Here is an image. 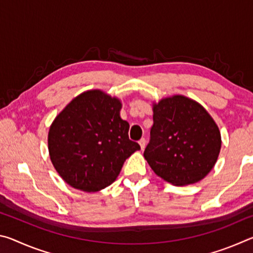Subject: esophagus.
Instances as JSON below:
<instances>
[{"label": "esophagus", "instance_id": "esophagus-1", "mask_svg": "<svg viewBox=\"0 0 253 253\" xmlns=\"http://www.w3.org/2000/svg\"><path fill=\"white\" fill-rule=\"evenodd\" d=\"M138 143H139V145H140V148H142V149H144V148H145V146H146V139H145V138H142V139H140Z\"/></svg>", "mask_w": 253, "mask_h": 253}]
</instances>
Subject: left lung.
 Wrapping results in <instances>:
<instances>
[{
  "label": "left lung",
  "mask_w": 253,
  "mask_h": 253,
  "mask_svg": "<svg viewBox=\"0 0 253 253\" xmlns=\"http://www.w3.org/2000/svg\"><path fill=\"white\" fill-rule=\"evenodd\" d=\"M151 140L144 157L156 175L174 185L201 181L215 165L221 134L199 102L176 95L153 105Z\"/></svg>",
  "instance_id": "left-lung-1"
}]
</instances>
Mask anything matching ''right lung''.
<instances>
[{
	"instance_id": "1",
	"label": "right lung",
	"mask_w": 253,
	"mask_h": 253,
	"mask_svg": "<svg viewBox=\"0 0 253 253\" xmlns=\"http://www.w3.org/2000/svg\"><path fill=\"white\" fill-rule=\"evenodd\" d=\"M122 104L101 90L72 99L51 125V162L63 181L84 192L110 185L128 157L140 149L128 137L129 124L119 115Z\"/></svg>"
}]
</instances>
